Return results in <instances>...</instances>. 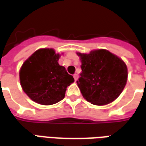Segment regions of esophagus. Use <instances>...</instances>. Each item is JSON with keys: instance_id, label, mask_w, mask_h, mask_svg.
Wrapping results in <instances>:
<instances>
[{"instance_id": "1", "label": "esophagus", "mask_w": 146, "mask_h": 146, "mask_svg": "<svg viewBox=\"0 0 146 146\" xmlns=\"http://www.w3.org/2000/svg\"><path fill=\"white\" fill-rule=\"evenodd\" d=\"M78 74L77 73H75L74 75H73V77H74V80H75V81H76V80L78 79Z\"/></svg>"}]
</instances>
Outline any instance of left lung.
<instances>
[{
	"label": "left lung",
	"instance_id": "obj_1",
	"mask_svg": "<svg viewBox=\"0 0 146 146\" xmlns=\"http://www.w3.org/2000/svg\"><path fill=\"white\" fill-rule=\"evenodd\" d=\"M77 54L82 72L76 84L83 97L97 106L114 101L127 83V68L123 61L104 49Z\"/></svg>",
	"mask_w": 146,
	"mask_h": 146
}]
</instances>
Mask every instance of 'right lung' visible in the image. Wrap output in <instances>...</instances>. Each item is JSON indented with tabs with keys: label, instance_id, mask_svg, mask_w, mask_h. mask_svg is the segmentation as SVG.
<instances>
[{
	"label": "right lung",
	"instance_id": "right-lung-1",
	"mask_svg": "<svg viewBox=\"0 0 146 146\" xmlns=\"http://www.w3.org/2000/svg\"><path fill=\"white\" fill-rule=\"evenodd\" d=\"M59 57L53 49H39L21 68V86L36 103L48 106L62 100L66 88L74 81L66 68L59 66Z\"/></svg>",
	"mask_w": 146,
	"mask_h": 146
}]
</instances>
